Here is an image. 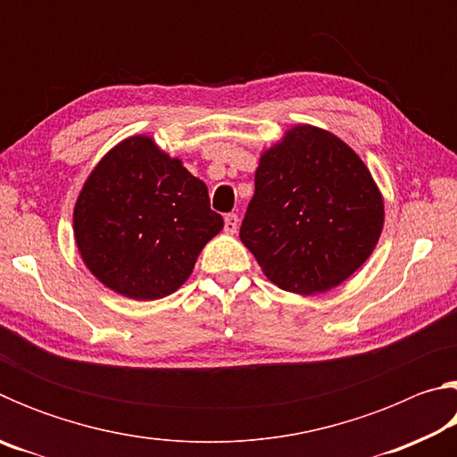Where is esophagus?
Returning a JSON list of instances; mask_svg holds the SVG:
<instances>
[{"mask_svg": "<svg viewBox=\"0 0 457 457\" xmlns=\"http://www.w3.org/2000/svg\"><path fill=\"white\" fill-rule=\"evenodd\" d=\"M223 229H226L228 234H236L237 231V215L236 213L226 215V220H223Z\"/></svg>", "mask_w": 457, "mask_h": 457, "instance_id": "esophagus-1", "label": "esophagus"}]
</instances>
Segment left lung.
<instances>
[{"mask_svg":"<svg viewBox=\"0 0 457 457\" xmlns=\"http://www.w3.org/2000/svg\"><path fill=\"white\" fill-rule=\"evenodd\" d=\"M239 237L282 290L335 288L365 264L383 229V199L349 145L316 127L264 153Z\"/></svg>","mask_w":457,"mask_h":457,"instance_id":"8db88e82","label":"left lung"}]
</instances>
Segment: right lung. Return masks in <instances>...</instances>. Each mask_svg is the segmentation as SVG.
<instances>
[{
  "label": "right lung",
  "mask_w": 457,
  "mask_h": 457,
  "mask_svg": "<svg viewBox=\"0 0 457 457\" xmlns=\"http://www.w3.org/2000/svg\"><path fill=\"white\" fill-rule=\"evenodd\" d=\"M221 228L205 183L149 137L114 146L74 207L82 260L104 286L133 300H157L179 288Z\"/></svg>",
  "instance_id": "1"
}]
</instances>
